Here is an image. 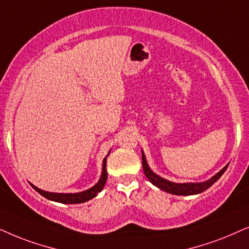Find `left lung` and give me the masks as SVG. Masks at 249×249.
Wrapping results in <instances>:
<instances>
[{
	"label": "left lung",
	"instance_id": "1",
	"mask_svg": "<svg viewBox=\"0 0 249 249\" xmlns=\"http://www.w3.org/2000/svg\"><path fill=\"white\" fill-rule=\"evenodd\" d=\"M228 166L229 165L224 166L216 175H214V177L210 178L208 181L200 182V183H174V182L167 181L165 180V178L156 175L154 172L149 168L147 160H145L144 154L143 151H142V167H143V172L145 177L148 178V180L150 181L152 184L156 185V187L161 189V190L170 192V194L173 195H180V196H190V195H197L207 190L211 185H213L215 182L222 177V174L224 173Z\"/></svg>",
	"mask_w": 249,
	"mask_h": 249
}]
</instances>
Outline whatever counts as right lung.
I'll return each mask as SVG.
<instances>
[{
	"label": "right lung",
	"instance_id": "add662e5",
	"mask_svg": "<svg viewBox=\"0 0 249 249\" xmlns=\"http://www.w3.org/2000/svg\"><path fill=\"white\" fill-rule=\"evenodd\" d=\"M106 165H107V157L104 159V166H102V174L100 180L94 187H92L89 190H85L83 192H78V194H54V192H48L43 191L41 189L36 188L35 185L32 184V187L38 192L39 195H42L43 197H45L46 199L57 201V203L62 204H81L85 203V201L92 199L104 189L106 181H107V170H106Z\"/></svg>",
	"mask_w": 249,
	"mask_h": 249
}]
</instances>
